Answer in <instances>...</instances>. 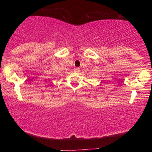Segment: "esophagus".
Listing matches in <instances>:
<instances>
[{"label": "esophagus", "instance_id": "esophagus-1", "mask_svg": "<svg viewBox=\"0 0 152 152\" xmlns=\"http://www.w3.org/2000/svg\"><path fill=\"white\" fill-rule=\"evenodd\" d=\"M80 71H81L80 68H75L74 69V72H76V73H79Z\"/></svg>", "mask_w": 152, "mask_h": 152}]
</instances>
